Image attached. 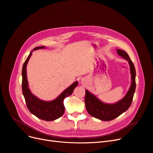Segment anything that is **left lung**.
I'll return each instance as SVG.
<instances>
[{"instance_id": "8db88e82", "label": "left lung", "mask_w": 153, "mask_h": 153, "mask_svg": "<svg viewBox=\"0 0 153 153\" xmlns=\"http://www.w3.org/2000/svg\"><path fill=\"white\" fill-rule=\"evenodd\" d=\"M117 53L128 62L130 68L131 82L124 97L114 103L102 102L95 95L85 90V105L87 111L91 116L102 121H111L122 114L130 107L136 89V70L129 56L124 51L117 49Z\"/></svg>"}]
</instances>
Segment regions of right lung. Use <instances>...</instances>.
<instances>
[{"label":"right lung","mask_w":153,"mask_h":153,"mask_svg":"<svg viewBox=\"0 0 153 153\" xmlns=\"http://www.w3.org/2000/svg\"><path fill=\"white\" fill-rule=\"evenodd\" d=\"M45 46H38L32 50L28 58L23 64L22 68V92L25 99L28 109L31 114L38 118L45 121H53L60 118L64 113V100L69 97L73 92L75 88L78 85V82L76 81L64 90L58 97L51 101H45L39 99L31 92L28 87V82L27 76V66L28 62L33 51L44 49Z\"/></svg>","instance_id":"right-lung-1"}]
</instances>
